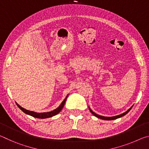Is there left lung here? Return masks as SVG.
I'll return each instance as SVG.
<instances>
[{
	"label": "left lung",
	"instance_id": "obj_1",
	"mask_svg": "<svg viewBox=\"0 0 149 149\" xmlns=\"http://www.w3.org/2000/svg\"><path fill=\"white\" fill-rule=\"evenodd\" d=\"M132 107H133V106H132ZM132 107H131V108H130V109H129L127 111H125V113H122V114H120V115H119V116H113V117H104V116H102L97 115V114H96V113H94V111H92L90 108H89V109H90V111H91V113H92V114H93V115H94V116L97 117V118H100V119H104V120H113V119H118V118H121V117H122V116H125V114L127 113L128 112L131 110V109L132 108Z\"/></svg>",
	"mask_w": 149,
	"mask_h": 149
}]
</instances>
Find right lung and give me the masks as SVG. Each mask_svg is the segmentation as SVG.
Instances as JSON below:
<instances>
[{"mask_svg": "<svg viewBox=\"0 0 149 149\" xmlns=\"http://www.w3.org/2000/svg\"><path fill=\"white\" fill-rule=\"evenodd\" d=\"M67 96L65 97V99L63 101L61 104L60 106H58L57 109H55V110H53L52 111L44 112V113H36V112H34V111H32L27 110V109H24L23 108H22V107L20 106H19V105L17 104V103H16V105H17V106H18V108L20 109L22 111H24L25 113L28 114V115H30L31 116L34 117V118H40V119L48 118H51V117L57 115V113H59V112L62 110L63 108L65 106V104L66 100H67Z\"/></svg>", "mask_w": 149, "mask_h": 149, "instance_id": "right-lung-1", "label": "right lung"}]
</instances>
